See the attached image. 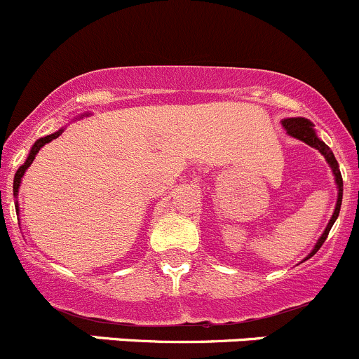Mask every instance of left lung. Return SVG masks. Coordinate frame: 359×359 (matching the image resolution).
<instances>
[{
    "label": "left lung",
    "mask_w": 359,
    "mask_h": 359,
    "mask_svg": "<svg viewBox=\"0 0 359 359\" xmlns=\"http://www.w3.org/2000/svg\"><path fill=\"white\" fill-rule=\"evenodd\" d=\"M283 126H285L286 133H288L290 136L297 137V140H300V141H304V143H307L309 147L316 148V150H319L323 155H325L326 162L332 165V171H333V175H335V183H337V187H339V198H337L335 211H333L332 219H330L328 226L325 229L323 236L319 237L318 244L314 246L312 253L309 255V258H311L312 255H316V251H318L319 248L323 246V243H325L326 237H328L330 229L333 226V223H335L337 216H339V212H340V204H342V191H344L342 190V187H344L342 175H340V171H339V164H337V158H335V155H333V151L330 150V147H326V144L323 143V141L319 140L318 136H316L314 129H312V123L309 122V120H305V118H286V120H283Z\"/></svg>",
    "instance_id": "left-lung-1"
}]
</instances>
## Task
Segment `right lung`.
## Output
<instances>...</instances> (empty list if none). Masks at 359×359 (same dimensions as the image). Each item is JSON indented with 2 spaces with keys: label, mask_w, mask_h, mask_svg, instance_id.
Masks as SVG:
<instances>
[{
  "label": "right lung",
  "mask_w": 359,
  "mask_h": 359,
  "mask_svg": "<svg viewBox=\"0 0 359 359\" xmlns=\"http://www.w3.org/2000/svg\"><path fill=\"white\" fill-rule=\"evenodd\" d=\"M60 133H62V130H57V133L50 134V136H45V137H41V140H38L36 143L33 144V148H31V154H29V157L26 158V164H24V165H20V168H19V171L15 172V178H13V195H17V191H19V187H20V178H22V176H24V172H26V169L29 168L31 164H33L34 157H36V154H38V151L41 150V147H43V144H47V143H50V141H52V140H55V137H59V136H60Z\"/></svg>",
  "instance_id": "1"
}]
</instances>
